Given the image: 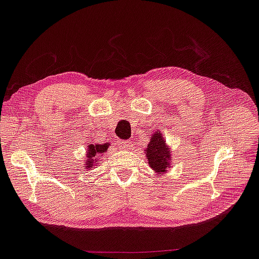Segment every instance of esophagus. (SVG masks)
I'll use <instances>...</instances> for the list:
<instances>
[{
  "label": "esophagus",
  "instance_id": "obj_1",
  "mask_svg": "<svg viewBox=\"0 0 259 259\" xmlns=\"http://www.w3.org/2000/svg\"><path fill=\"white\" fill-rule=\"evenodd\" d=\"M131 146V142L130 141H125V140H119L118 141V148H121L122 150H128Z\"/></svg>",
  "mask_w": 259,
  "mask_h": 259
}]
</instances>
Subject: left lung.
<instances>
[{"instance_id":"left-lung-1","label":"left lung","mask_w":259,"mask_h":259,"mask_svg":"<svg viewBox=\"0 0 259 259\" xmlns=\"http://www.w3.org/2000/svg\"><path fill=\"white\" fill-rule=\"evenodd\" d=\"M146 157H148L149 165L154 172L160 173L166 172L167 167L169 166L168 161L172 159L171 151L167 148L165 140L161 137V134L159 131L153 134V137H151L150 144L146 148Z\"/></svg>"}]
</instances>
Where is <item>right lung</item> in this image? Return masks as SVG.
I'll use <instances>...</instances> for the list:
<instances>
[{
  "mask_svg": "<svg viewBox=\"0 0 259 259\" xmlns=\"http://www.w3.org/2000/svg\"><path fill=\"white\" fill-rule=\"evenodd\" d=\"M109 148V143H107V144H102V145H99V144H91L88 146V156H87V160H86V165H87V168H91L93 166H96V164H98V161H100L99 159L101 158L102 153L106 152V150H108Z\"/></svg>",
  "mask_w": 259,
  "mask_h": 259,
  "instance_id": "1",
  "label": "right lung"
}]
</instances>
